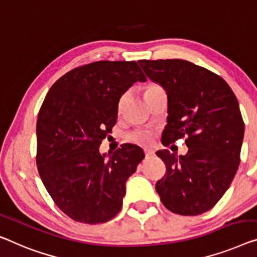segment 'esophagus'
<instances>
[{
	"label": "esophagus",
	"mask_w": 257,
	"mask_h": 257,
	"mask_svg": "<svg viewBox=\"0 0 257 257\" xmlns=\"http://www.w3.org/2000/svg\"><path fill=\"white\" fill-rule=\"evenodd\" d=\"M144 155H145V158H152V157L155 156V152L152 150H145Z\"/></svg>",
	"instance_id": "34e87169"
}]
</instances>
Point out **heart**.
I'll use <instances>...</instances> for the list:
<instances>
[{"instance_id":"b5f03b06","label":"heart","mask_w":257,"mask_h":257,"mask_svg":"<svg viewBox=\"0 0 257 257\" xmlns=\"http://www.w3.org/2000/svg\"><path fill=\"white\" fill-rule=\"evenodd\" d=\"M155 89H159V86L153 85L152 84V85H149L147 89H145V92L152 91ZM121 104H122V99H120L118 106H121ZM127 140L129 142H132V143L142 145V147H148V145H150L152 143V135H151V133H149V132H134V133L128 134Z\"/></svg>"}]
</instances>
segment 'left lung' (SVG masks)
Wrapping results in <instances>:
<instances>
[{
	"instance_id": "obj_1",
	"label": "left lung",
	"mask_w": 257,
	"mask_h": 257,
	"mask_svg": "<svg viewBox=\"0 0 257 257\" xmlns=\"http://www.w3.org/2000/svg\"><path fill=\"white\" fill-rule=\"evenodd\" d=\"M145 75L167 93L162 143L186 139V156L160 150L166 173L156 190L170 211L197 216L216 205L240 164L244 123L235 94L225 80L185 60H140Z\"/></svg>"
}]
</instances>
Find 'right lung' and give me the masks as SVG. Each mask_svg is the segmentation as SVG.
<instances>
[{
  "mask_svg": "<svg viewBox=\"0 0 257 257\" xmlns=\"http://www.w3.org/2000/svg\"><path fill=\"white\" fill-rule=\"evenodd\" d=\"M145 82L135 61H98L75 68L53 84L37 120V166L55 204L79 223L115 217L125 181L144 152L123 144L106 158L101 141L116 123L121 95Z\"/></svg>",
  "mask_w": 257,
  "mask_h": 257,
  "instance_id": "add662e5",
  "label": "right lung"
}]
</instances>
